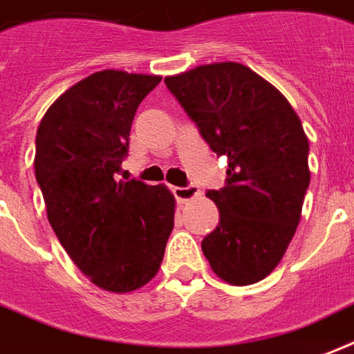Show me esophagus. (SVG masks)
Segmentation results:
<instances>
[{"mask_svg": "<svg viewBox=\"0 0 354 354\" xmlns=\"http://www.w3.org/2000/svg\"><path fill=\"white\" fill-rule=\"evenodd\" d=\"M174 196L180 204H187V202L195 201L196 196H201V189L196 185H187V187H174Z\"/></svg>", "mask_w": 354, "mask_h": 354, "instance_id": "obj_1", "label": "esophagus"}]
</instances>
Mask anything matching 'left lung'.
<instances>
[{"label": "left lung", "mask_w": 354, "mask_h": 354, "mask_svg": "<svg viewBox=\"0 0 354 354\" xmlns=\"http://www.w3.org/2000/svg\"><path fill=\"white\" fill-rule=\"evenodd\" d=\"M165 83L213 152L228 158L226 185L206 193L221 221L202 252L221 280L256 284L279 266L301 221L310 185L301 118L279 88L232 61Z\"/></svg>", "instance_id": "obj_1"}]
</instances>
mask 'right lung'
I'll use <instances>...</instances> for the list:
<instances>
[{
  "instance_id": "right-lung-1",
  "label": "right lung",
  "mask_w": 354,
  "mask_h": 354,
  "mask_svg": "<svg viewBox=\"0 0 354 354\" xmlns=\"http://www.w3.org/2000/svg\"><path fill=\"white\" fill-rule=\"evenodd\" d=\"M161 75L100 70L64 91L37 129L35 176L51 228L94 286L129 293L158 274L174 226L165 185L117 180L135 111Z\"/></svg>"
}]
</instances>
